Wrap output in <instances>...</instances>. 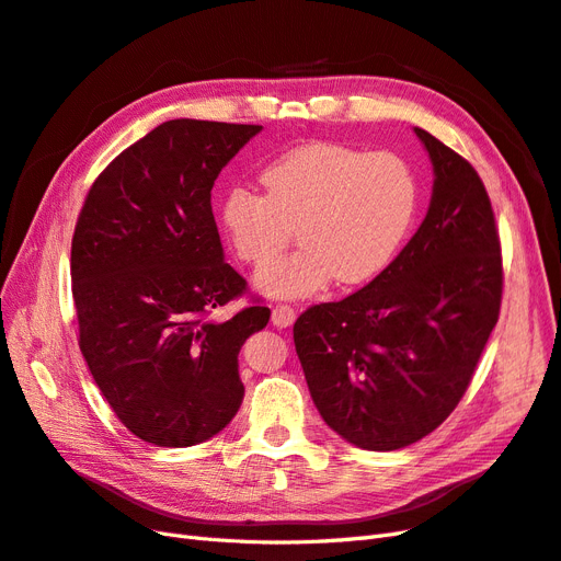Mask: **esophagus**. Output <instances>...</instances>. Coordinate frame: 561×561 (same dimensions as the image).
Segmentation results:
<instances>
[{
    "label": "esophagus",
    "mask_w": 561,
    "mask_h": 561,
    "mask_svg": "<svg viewBox=\"0 0 561 561\" xmlns=\"http://www.w3.org/2000/svg\"><path fill=\"white\" fill-rule=\"evenodd\" d=\"M296 322V310L291 306H275L272 308V324L286 329Z\"/></svg>",
    "instance_id": "obj_1"
}]
</instances>
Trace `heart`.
<instances>
[{
	"instance_id": "obj_1",
	"label": "heart",
	"mask_w": 561,
	"mask_h": 561,
	"mask_svg": "<svg viewBox=\"0 0 561 561\" xmlns=\"http://www.w3.org/2000/svg\"><path fill=\"white\" fill-rule=\"evenodd\" d=\"M261 192L232 187L220 202V228L232 253L263 267L293 241L304 249L259 272L275 298L322 291L335 277L355 286L394 259L419 206V183L404 157L339 142H308L261 171Z\"/></svg>"
}]
</instances>
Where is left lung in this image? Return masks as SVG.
I'll use <instances>...</instances> for the list:
<instances>
[{
  "instance_id": "1",
  "label": "left lung",
  "mask_w": 561,
  "mask_h": 561,
  "mask_svg": "<svg viewBox=\"0 0 561 561\" xmlns=\"http://www.w3.org/2000/svg\"><path fill=\"white\" fill-rule=\"evenodd\" d=\"M435 167L425 220L364 289L294 324L314 407L343 439L394 451L449 419L499 322L503 255L474 167L415 129Z\"/></svg>"
}]
</instances>
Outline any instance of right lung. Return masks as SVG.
<instances>
[{
  "label": "right lung",
  "mask_w": 561,
  "mask_h": 561,
  "mask_svg": "<svg viewBox=\"0 0 561 561\" xmlns=\"http://www.w3.org/2000/svg\"><path fill=\"white\" fill-rule=\"evenodd\" d=\"M261 129L159 124L99 173L77 216L70 275L79 350L119 423L148 444H199L242 404L237 355L270 322V308L251 298L228 322L209 319L249 294L222 261L211 190Z\"/></svg>",
  "instance_id": "add662e5"
}]
</instances>
